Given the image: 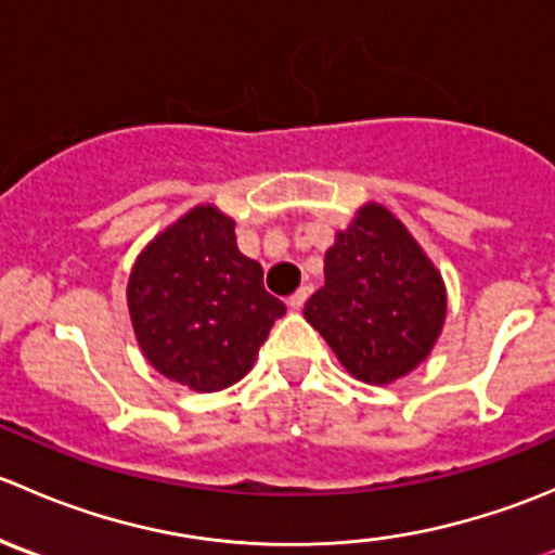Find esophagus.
<instances>
[{
    "instance_id": "34e87169",
    "label": "esophagus",
    "mask_w": 555,
    "mask_h": 555,
    "mask_svg": "<svg viewBox=\"0 0 555 555\" xmlns=\"http://www.w3.org/2000/svg\"><path fill=\"white\" fill-rule=\"evenodd\" d=\"M309 295H311V287H300L298 293H295L293 298L287 300V306H289V309H293V311H300V309H304V306H306V300H309Z\"/></svg>"
}]
</instances>
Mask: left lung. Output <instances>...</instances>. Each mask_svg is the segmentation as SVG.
I'll use <instances>...</instances> for the list:
<instances>
[{
  "label": "left lung",
  "instance_id": "left-lung-1",
  "mask_svg": "<svg viewBox=\"0 0 555 555\" xmlns=\"http://www.w3.org/2000/svg\"><path fill=\"white\" fill-rule=\"evenodd\" d=\"M446 311L435 262L386 206L371 201L335 233L324 255V287L304 317L351 376L384 386L433 354Z\"/></svg>",
  "mask_w": 555,
  "mask_h": 555
}]
</instances>
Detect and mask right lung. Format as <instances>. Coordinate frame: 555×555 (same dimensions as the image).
<instances>
[{
    "instance_id": "1",
    "label": "right lung",
    "mask_w": 555,
    "mask_h": 555,
    "mask_svg": "<svg viewBox=\"0 0 555 555\" xmlns=\"http://www.w3.org/2000/svg\"><path fill=\"white\" fill-rule=\"evenodd\" d=\"M128 313L144 360L193 391L242 382L284 304L260 262L238 251L236 220L198 204L160 231L128 276Z\"/></svg>"
}]
</instances>
